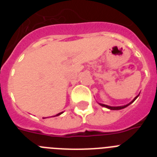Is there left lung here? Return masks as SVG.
Here are the masks:
<instances>
[{
	"label": "left lung",
	"instance_id": "left-lung-1",
	"mask_svg": "<svg viewBox=\"0 0 157 157\" xmlns=\"http://www.w3.org/2000/svg\"><path fill=\"white\" fill-rule=\"evenodd\" d=\"M138 96H139V95H138V96H137V97H135V98H134V99L133 100V101H131V102H130V103H129L128 105H123V106H116V107H112V106H109V105H103V104H100V105H101V106H103V107H105V108H107V109H110V110H120V109H124V108H126V107H127V106H128V105H130V104H131V103H133V102H134V101H135V100L137 99V98H138Z\"/></svg>",
	"mask_w": 157,
	"mask_h": 157
}]
</instances>
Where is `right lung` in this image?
<instances>
[{"label":"right lung","mask_w":157,"mask_h":157,"mask_svg":"<svg viewBox=\"0 0 157 157\" xmlns=\"http://www.w3.org/2000/svg\"><path fill=\"white\" fill-rule=\"evenodd\" d=\"M62 113H63V112H59V113H58L57 115H56V116H59V115H60V114H62Z\"/></svg>","instance_id":"right-lung-1"}]
</instances>
